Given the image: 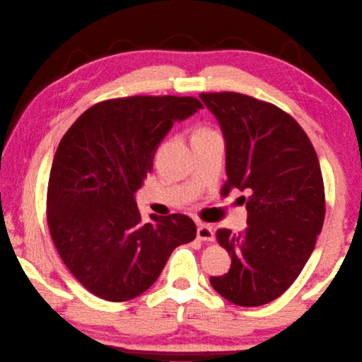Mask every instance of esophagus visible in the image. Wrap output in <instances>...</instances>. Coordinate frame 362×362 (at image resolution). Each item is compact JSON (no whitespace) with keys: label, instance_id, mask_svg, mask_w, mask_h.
Listing matches in <instances>:
<instances>
[{"label":"esophagus","instance_id":"1","mask_svg":"<svg viewBox=\"0 0 362 362\" xmlns=\"http://www.w3.org/2000/svg\"><path fill=\"white\" fill-rule=\"evenodd\" d=\"M197 239L204 240V242H213V239H215V234H213V228L209 226V224H199Z\"/></svg>","mask_w":362,"mask_h":362}]
</instances>
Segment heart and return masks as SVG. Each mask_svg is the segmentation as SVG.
<instances>
[{
    "instance_id": "1",
    "label": "heart",
    "mask_w": 362,
    "mask_h": 362,
    "mask_svg": "<svg viewBox=\"0 0 362 362\" xmlns=\"http://www.w3.org/2000/svg\"><path fill=\"white\" fill-rule=\"evenodd\" d=\"M202 132H210V129H205V128H204V129H199L197 133H202Z\"/></svg>"
}]
</instances>
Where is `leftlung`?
<instances>
[{
    "label": "left lung",
    "mask_w": 362,
    "mask_h": 362,
    "mask_svg": "<svg viewBox=\"0 0 362 362\" xmlns=\"http://www.w3.org/2000/svg\"><path fill=\"white\" fill-rule=\"evenodd\" d=\"M226 141L228 181L245 191L248 226L218 229L230 269L211 287L239 306H262L286 292L305 268L325 216L324 181L310 138L287 112L239 93H202Z\"/></svg>",
    "instance_id": "1"
}]
</instances>
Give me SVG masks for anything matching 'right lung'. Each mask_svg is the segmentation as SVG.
I'll return each mask as SVG.
<instances>
[{
	"label": "right lung",
	"instance_id": "right-lung-1",
	"mask_svg": "<svg viewBox=\"0 0 362 362\" xmlns=\"http://www.w3.org/2000/svg\"><path fill=\"white\" fill-rule=\"evenodd\" d=\"M204 105L186 96L99 103L59 142L47 182V226L62 262L83 287L128 301L158 279L171 252L195 239L181 213L141 220L134 194L162 139Z\"/></svg>",
	"mask_w": 362,
	"mask_h": 362
}]
</instances>
